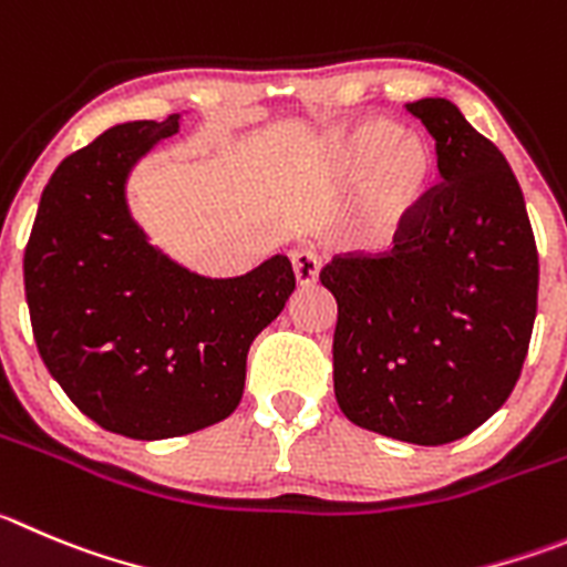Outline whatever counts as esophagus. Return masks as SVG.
Here are the masks:
<instances>
[{"label":"esophagus","mask_w":567,"mask_h":567,"mask_svg":"<svg viewBox=\"0 0 567 567\" xmlns=\"http://www.w3.org/2000/svg\"><path fill=\"white\" fill-rule=\"evenodd\" d=\"M290 262H293V274H296V282L301 288H308V285H316L319 279V257L313 251H293L290 254Z\"/></svg>","instance_id":"34e87169"}]
</instances>
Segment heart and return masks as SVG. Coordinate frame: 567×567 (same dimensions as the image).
Listing matches in <instances>:
<instances>
[{
  "mask_svg": "<svg viewBox=\"0 0 567 567\" xmlns=\"http://www.w3.org/2000/svg\"><path fill=\"white\" fill-rule=\"evenodd\" d=\"M336 171L343 182H361L355 229L372 246H389L427 204L436 178V156L422 136L403 134L389 120H363L336 142Z\"/></svg>",
  "mask_w": 567,
  "mask_h": 567,
  "instance_id": "obj_1",
  "label": "heart"
}]
</instances>
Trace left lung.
<instances>
[{"label": "left lung", "instance_id": "8db88e82", "mask_svg": "<svg viewBox=\"0 0 567 567\" xmlns=\"http://www.w3.org/2000/svg\"><path fill=\"white\" fill-rule=\"evenodd\" d=\"M436 140L420 218L383 257H336L332 383L349 422L409 444L456 442L515 389L537 316V246L504 153L444 97L405 103Z\"/></svg>", "mask_w": 567, "mask_h": 567}]
</instances>
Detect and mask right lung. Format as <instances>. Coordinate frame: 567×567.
I'll list each match as a JSON object with an SVG mask.
<instances>
[{
  "label": "right lung",
  "mask_w": 567,
  "mask_h": 567,
  "mask_svg": "<svg viewBox=\"0 0 567 567\" xmlns=\"http://www.w3.org/2000/svg\"><path fill=\"white\" fill-rule=\"evenodd\" d=\"M178 128L182 114L114 125L63 158L24 248L44 367L89 420L142 442L226 420L246 389L248 347L296 288L285 254L209 279L136 224L131 171Z\"/></svg>",
  "instance_id": "obj_1"
}]
</instances>
